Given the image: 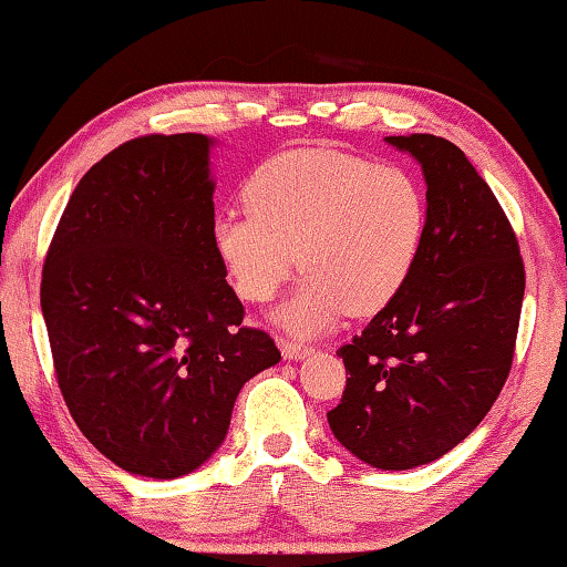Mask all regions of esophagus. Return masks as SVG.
Masks as SVG:
<instances>
[{
  "mask_svg": "<svg viewBox=\"0 0 567 567\" xmlns=\"http://www.w3.org/2000/svg\"><path fill=\"white\" fill-rule=\"evenodd\" d=\"M280 352H282L285 359H305V357L312 354V347L300 344V342H290V339H282Z\"/></svg>",
  "mask_w": 567,
  "mask_h": 567,
  "instance_id": "1",
  "label": "esophagus"
}]
</instances>
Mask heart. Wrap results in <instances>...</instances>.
<instances>
[{
  "label": "heart",
  "instance_id": "b5f03b06",
  "mask_svg": "<svg viewBox=\"0 0 567 567\" xmlns=\"http://www.w3.org/2000/svg\"><path fill=\"white\" fill-rule=\"evenodd\" d=\"M243 198L248 213L213 220V250L248 302L272 300L300 262L307 275L275 312L297 334L322 332L344 312L384 310L424 245V188L389 163L332 148L287 151L252 171Z\"/></svg>",
  "mask_w": 567,
  "mask_h": 567
}]
</instances>
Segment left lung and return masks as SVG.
Wrapping results in <instances>:
<instances>
[{
    "mask_svg": "<svg viewBox=\"0 0 567 567\" xmlns=\"http://www.w3.org/2000/svg\"><path fill=\"white\" fill-rule=\"evenodd\" d=\"M426 183V235L399 295L344 344L347 389L327 414L349 454L382 471L458 446L498 399L513 362L526 272L506 213L454 143L386 136Z\"/></svg>",
    "mask_w": 567,
    "mask_h": 567,
    "instance_id": "1",
    "label": "left lung"
}]
</instances>
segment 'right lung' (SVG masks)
Listing matches in <instances>:
<instances>
[{"mask_svg": "<svg viewBox=\"0 0 567 567\" xmlns=\"http://www.w3.org/2000/svg\"><path fill=\"white\" fill-rule=\"evenodd\" d=\"M203 133L143 136L71 193L41 275L59 389L91 444L143 478L200 468L243 384L280 362L213 250Z\"/></svg>", "mask_w": 567, "mask_h": 567, "instance_id": "1", "label": "right lung"}]
</instances>
